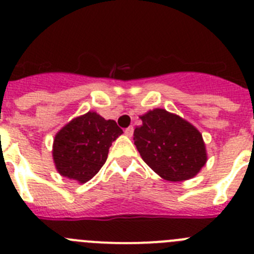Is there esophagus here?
Returning <instances> with one entry per match:
<instances>
[{
	"instance_id": "obj_1",
	"label": "esophagus",
	"mask_w": 254,
	"mask_h": 254,
	"mask_svg": "<svg viewBox=\"0 0 254 254\" xmlns=\"http://www.w3.org/2000/svg\"><path fill=\"white\" fill-rule=\"evenodd\" d=\"M133 133H134V127H127V129H125V135L131 136V135H133Z\"/></svg>"
}]
</instances>
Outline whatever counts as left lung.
Listing matches in <instances>:
<instances>
[{
  "label": "left lung",
  "mask_w": 254,
  "mask_h": 254,
  "mask_svg": "<svg viewBox=\"0 0 254 254\" xmlns=\"http://www.w3.org/2000/svg\"><path fill=\"white\" fill-rule=\"evenodd\" d=\"M134 144L154 173L170 182H182L199 173L207 161L202 134L188 121L166 110L140 116Z\"/></svg>",
  "instance_id": "1"
}]
</instances>
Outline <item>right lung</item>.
<instances>
[{
    "label": "right lung",
    "instance_id": "add662e5",
    "mask_svg": "<svg viewBox=\"0 0 254 254\" xmlns=\"http://www.w3.org/2000/svg\"><path fill=\"white\" fill-rule=\"evenodd\" d=\"M121 133L114 120H105L96 112L74 119L55 136L52 153L57 171L87 183L105 165L112 142Z\"/></svg>",
    "mask_w": 254,
    "mask_h": 254
}]
</instances>
